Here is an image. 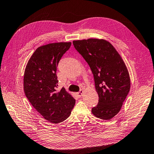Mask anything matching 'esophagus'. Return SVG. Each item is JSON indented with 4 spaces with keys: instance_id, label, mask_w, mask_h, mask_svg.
<instances>
[{
    "instance_id": "esophagus-1",
    "label": "esophagus",
    "mask_w": 154,
    "mask_h": 154,
    "mask_svg": "<svg viewBox=\"0 0 154 154\" xmlns=\"http://www.w3.org/2000/svg\"><path fill=\"white\" fill-rule=\"evenodd\" d=\"M76 94H77V95H78V96L79 97H82V96H83V90H80V92H77Z\"/></svg>"
}]
</instances>
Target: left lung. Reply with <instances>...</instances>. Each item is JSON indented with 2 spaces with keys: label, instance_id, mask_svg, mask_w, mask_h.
Listing matches in <instances>:
<instances>
[{
  "label": "left lung",
  "instance_id": "obj_1",
  "mask_svg": "<svg viewBox=\"0 0 154 154\" xmlns=\"http://www.w3.org/2000/svg\"><path fill=\"white\" fill-rule=\"evenodd\" d=\"M72 43L94 75L99 100L92 113L101 119L110 120L120 111L130 91L126 65L114 46L105 40L88 38Z\"/></svg>",
  "mask_w": 154,
  "mask_h": 154
}]
</instances>
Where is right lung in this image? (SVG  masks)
Instances as JSON below:
<instances>
[{
    "instance_id": "obj_1",
    "label": "right lung",
    "mask_w": 154,
    "mask_h": 154,
    "mask_svg": "<svg viewBox=\"0 0 154 154\" xmlns=\"http://www.w3.org/2000/svg\"><path fill=\"white\" fill-rule=\"evenodd\" d=\"M71 42L49 44L37 48L26 66L24 76L26 96L37 112L54 124L66 120L76 100L64 88L58 92L57 69Z\"/></svg>"
}]
</instances>
